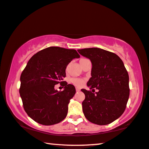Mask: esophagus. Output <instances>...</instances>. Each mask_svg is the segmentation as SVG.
Returning <instances> with one entry per match:
<instances>
[{"mask_svg":"<svg viewBox=\"0 0 149 149\" xmlns=\"http://www.w3.org/2000/svg\"><path fill=\"white\" fill-rule=\"evenodd\" d=\"M75 90H76L77 92H79V91H80V88H75Z\"/></svg>","mask_w":149,"mask_h":149,"instance_id":"esophagus-1","label":"esophagus"}]
</instances>
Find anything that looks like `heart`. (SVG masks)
Instances as JSON below:
<instances>
[{"instance_id": "heart-1", "label": "heart", "mask_w": 149, "mask_h": 149, "mask_svg": "<svg viewBox=\"0 0 149 149\" xmlns=\"http://www.w3.org/2000/svg\"><path fill=\"white\" fill-rule=\"evenodd\" d=\"M71 81H72V83L74 84V85L77 86H81L83 85L84 83H85L84 80L79 79V78H73Z\"/></svg>"}]
</instances>
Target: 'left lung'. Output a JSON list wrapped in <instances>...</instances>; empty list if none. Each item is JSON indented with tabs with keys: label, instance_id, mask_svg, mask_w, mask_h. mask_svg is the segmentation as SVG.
I'll use <instances>...</instances> for the list:
<instances>
[{
	"label": "left lung",
	"instance_id": "left-lung-1",
	"mask_svg": "<svg viewBox=\"0 0 149 149\" xmlns=\"http://www.w3.org/2000/svg\"><path fill=\"white\" fill-rule=\"evenodd\" d=\"M80 55L90 59L91 77L87 82L95 94L81 89L85 99L82 102L86 119L98 125H106L123 115L128 102L129 75L123 61L116 54L93 47L78 49Z\"/></svg>",
	"mask_w": 149,
	"mask_h": 149
}]
</instances>
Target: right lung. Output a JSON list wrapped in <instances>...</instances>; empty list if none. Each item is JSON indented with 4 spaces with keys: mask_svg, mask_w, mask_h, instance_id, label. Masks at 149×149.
Wrapping results in <instances>:
<instances>
[{
    "mask_svg": "<svg viewBox=\"0 0 149 149\" xmlns=\"http://www.w3.org/2000/svg\"><path fill=\"white\" fill-rule=\"evenodd\" d=\"M80 55L76 50L49 47L32 56L20 77V96L24 109L36 123L53 125L66 118L70 99L75 94V86L64 81L66 68ZM63 83V91L54 85Z\"/></svg>",
    "mask_w": 149,
    "mask_h": 149,
    "instance_id": "1",
    "label": "right lung"
}]
</instances>
